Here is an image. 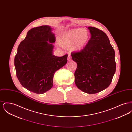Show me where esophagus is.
Wrapping results in <instances>:
<instances>
[{
    "mask_svg": "<svg viewBox=\"0 0 132 132\" xmlns=\"http://www.w3.org/2000/svg\"><path fill=\"white\" fill-rule=\"evenodd\" d=\"M72 60V57L70 56V55H68V61H70Z\"/></svg>",
    "mask_w": 132,
    "mask_h": 132,
    "instance_id": "1",
    "label": "esophagus"
}]
</instances>
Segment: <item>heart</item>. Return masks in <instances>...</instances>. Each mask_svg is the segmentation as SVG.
<instances>
[{
	"label": "heart",
	"mask_w": 132,
	"mask_h": 132,
	"mask_svg": "<svg viewBox=\"0 0 132 132\" xmlns=\"http://www.w3.org/2000/svg\"><path fill=\"white\" fill-rule=\"evenodd\" d=\"M89 37L88 32L85 29H75L63 32L60 40L62 44L70 46L71 50L79 51L88 43Z\"/></svg>",
	"instance_id": "obj_1"
}]
</instances>
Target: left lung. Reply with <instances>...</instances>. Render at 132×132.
<instances>
[{"label": "left lung", "instance_id": "left-lung-1", "mask_svg": "<svg viewBox=\"0 0 132 132\" xmlns=\"http://www.w3.org/2000/svg\"><path fill=\"white\" fill-rule=\"evenodd\" d=\"M88 28L91 35L88 44L71 55L77 64L74 73L77 87L94 94L106 88L112 82L116 71L115 51L105 32L95 27Z\"/></svg>", "mask_w": 132, "mask_h": 132}]
</instances>
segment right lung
<instances>
[{
    "label": "right lung",
    "instance_id": "1",
    "mask_svg": "<svg viewBox=\"0 0 132 132\" xmlns=\"http://www.w3.org/2000/svg\"><path fill=\"white\" fill-rule=\"evenodd\" d=\"M51 31L50 26L46 25L29 30L19 44L15 57L19 82L23 87L36 94H43L51 89L55 73L67 62V54L53 55L52 43L55 42V37Z\"/></svg>",
    "mask_w": 132,
    "mask_h": 132
}]
</instances>
